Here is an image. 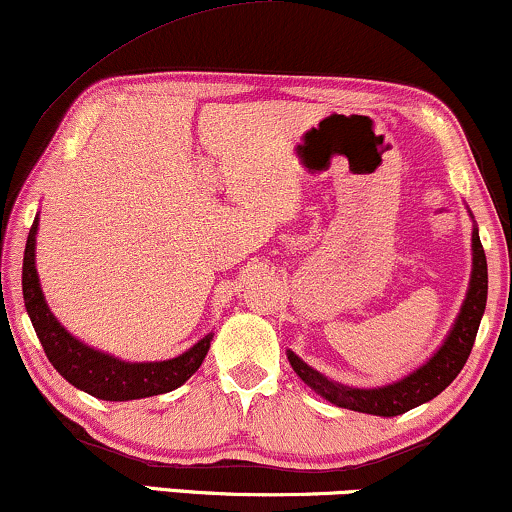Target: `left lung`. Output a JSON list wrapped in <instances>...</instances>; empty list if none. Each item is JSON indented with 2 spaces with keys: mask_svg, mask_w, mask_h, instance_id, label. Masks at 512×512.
Wrapping results in <instances>:
<instances>
[{
  "mask_svg": "<svg viewBox=\"0 0 512 512\" xmlns=\"http://www.w3.org/2000/svg\"><path fill=\"white\" fill-rule=\"evenodd\" d=\"M487 282V256H484L482 242H479V235L475 230L472 232V280L456 325H453L451 334L446 337L444 346L434 353L430 361L422 365L420 370L403 377L401 382L387 384V387L380 389H351L344 387V384L327 380L318 370L308 368L292 351L287 353V358L296 375L308 387L318 391L323 399L334 403V406L358 410V413L382 415V418H394V415H401L410 408L420 406V403L434 399L463 370V365L472 351V344H475L484 306H487Z\"/></svg>",
  "mask_w": 512,
  "mask_h": 512,
  "instance_id": "obj_1",
  "label": "left lung"
}]
</instances>
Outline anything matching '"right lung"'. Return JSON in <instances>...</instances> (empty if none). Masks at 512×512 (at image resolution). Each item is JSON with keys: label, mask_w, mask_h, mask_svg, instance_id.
<instances>
[{"label": "right lung", "mask_w": 512, "mask_h": 512, "mask_svg": "<svg viewBox=\"0 0 512 512\" xmlns=\"http://www.w3.org/2000/svg\"><path fill=\"white\" fill-rule=\"evenodd\" d=\"M35 235L37 220L30 227L28 244H25L23 301L49 363L73 387L104 401H132L178 389L180 384H185L199 370L201 361H204L208 353V346H211L213 334H208V337L194 344L182 356L161 363L118 361V358L94 351L90 346H85L75 337H71V334L56 323V318L49 313L47 304H44L40 280H37L35 270Z\"/></svg>", "instance_id": "right-lung-1"}]
</instances>
